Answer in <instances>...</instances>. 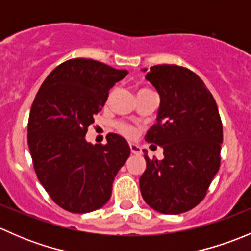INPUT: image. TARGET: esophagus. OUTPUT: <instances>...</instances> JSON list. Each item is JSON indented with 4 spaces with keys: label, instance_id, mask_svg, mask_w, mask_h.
<instances>
[{
    "label": "esophagus",
    "instance_id": "34e87169",
    "mask_svg": "<svg viewBox=\"0 0 251 251\" xmlns=\"http://www.w3.org/2000/svg\"><path fill=\"white\" fill-rule=\"evenodd\" d=\"M130 151L132 154H141L142 153V148L136 143H130Z\"/></svg>",
    "mask_w": 251,
    "mask_h": 251
}]
</instances>
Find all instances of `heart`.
Wrapping results in <instances>:
<instances>
[{
  "instance_id": "1",
  "label": "heart",
  "mask_w": 251,
  "mask_h": 251,
  "mask_svg": "<svg viewBox=\"0 0 251 251\" xmlns=\"http://www.w3.org/2000/svg\"><path fill=\"white\" fill-rule=\"evenodd\" d=\"M119 131H120L123 135L127 136V137H133L136 133L135 128L131 127V126L128 125H125V124H120V125H119Z\"/></svg>"
}]
</instances>
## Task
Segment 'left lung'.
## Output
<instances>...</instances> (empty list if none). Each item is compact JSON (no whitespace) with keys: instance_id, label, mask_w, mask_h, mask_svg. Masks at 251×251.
<instances>
[{"instance_id":"1","label":"left lung","mask_w":251,"mask_h":251,"mask_svg":"<svg viewBox=\"0 0 251 251\" xmlns=\"http://www.w3.org/2000/svg\"><path fill=\"white\" fill-rule=\"evenodd\" d=\"M147 70L142 72L159 93L160 105L144 140L160 146L164 158L149 159L143 151L141 194L161 214H182L203 201L219 171L222 123L214 97L193 72L170 64Z\"/></svg>"}]
</instances>
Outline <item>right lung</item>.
I'll use <instances>...</instances> for the list:
<instances>
[{"instance_id":"right-lung-1","label":"right lung","mask_w":251,"mask_h":251,"mask_svg":"<svg viewBox=\"0 0 251 251\" xmlns=\"http://www.w3.org/2000/svg\"><path fill=\"white\" fill-rule=\"evenodd\" d=\"M92 59H70L46 77L31 105L27 144L35 173L55 204L75 214L109 201L116 174L130 156L127 141L108 133L107 144L86 141L109 90L127 75Z\"/></svg>"}]
</instances>
